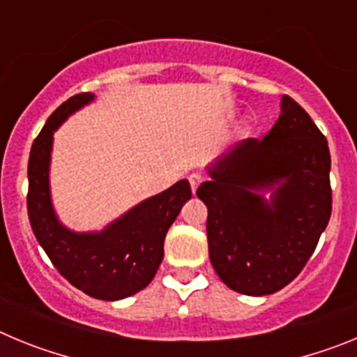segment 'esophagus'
Returning a JSON list of instances; mask_svg holds the SVG:
<instances>
[{"label": "esophagus", "mask_w": 357, "mask_h": 357, "mask_svg": "<svg viewBox=\"0 0 357 357\" xmlns=\"http://www.w3.org/2000/svg\"><path fill=\"white\" fill-rule=\"evenodd\" d=\"M202 181H204V178H202L200 173H193V175H189V184H191L193 193H197V189H198V185L202 184Z\"/></svg>", "instance_id": "obj_1"}]
</instances>
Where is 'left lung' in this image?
I'll return each mask as SVG.
<instances>
[{
    "label": "left lung",
    "mask_w": 357,
    "mask_h": 357,
    "mask_svg": "<svg viewBox=\"0 0 357 357\" xmlns=\"http://www.w3.org/2000/svg\"><path fill=\"white\" fill-rule=\"evenodd\" d=\"M209 259L234 291L272 295L313 255L333 209L326 135L289 96L263 139H245L207 168ZM273 193L271 200L263 192Z\"/></svg>",
    "instance_id": "8db88e82"
}]
</instances>
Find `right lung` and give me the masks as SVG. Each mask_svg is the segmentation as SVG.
<instances>
[{"mask_svg": "<svg viewBox=\"0 0 357 357\" xmlns=\"http://www.w3.org/2000/svg\"><path fill=\"white\" fill-rule=\"evenodd\" d=\"M94 94L69 98L48 118L31 144L28 160V218L53 266L75 288L100 301H121L151 282L164 257L166 232L191 198V185L178 181L146 198L100 232H75L56 218L50 193L53 132Z\"/></svg>", "mask_w": 357, "mask_h": 357, "instance_id": "add662e5", "label": "right lung"}]
</instances>
